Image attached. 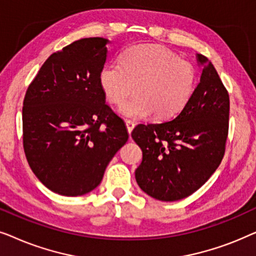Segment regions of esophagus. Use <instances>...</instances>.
Wrapping results in <instances>:
<instances>
[{"label": "esophagus", "instance_id": "1", "mask_svg": "<svg viewBox=\"0 0 256 256\" xmlns=\"http://www.w3.org/2000/svg\"><path fill=\"white\" fill-rule=\"evenodd\" d=\"M126 126H127V130H128V132H129V134H130V132H132V129L135 128L136 124H135L134 121H132V120H127V121H126Z\"/></svg>", "mask_w": 256, "mask_h": 256}]
</instances>
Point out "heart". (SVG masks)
<instances>
[{
	"label": "heart",
	"instance_id": "obj_1",
	"mask_svg": "<svg viewBox=\"0 0 256 256\" xmlns=\"http://www.w3.org/2000/svg\"><path fill=\"white\" fill-rule=\"evenodd\" d=\"M197 84V72L190 62L160 45H135L118 62H107L99 72V85L110 102L121 104L132 92L136 96L122 104V115L132 118L152 116L168 120L190 101Z\"/></svg>",
	"mask_w": 256,
	"mask_h": 256
}]
</instances>
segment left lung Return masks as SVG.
Listing matches in <instances>:
<instances>
[{"label":"left lung","mask_w":256,"mask_h":256,"mask_svg":"<svg viewBox=\"0 0 256 256\" xmlns=\"http://www.w3.org/2000/svg\"><path fill=\"white\" fill-rule=\"evenodd\" d=\"M200 82L176 118L160 124H138L132 138L142 149L135 171L138 186L162 202L186 198L197 191L222 163L228 135L230 96L208 58Z\"/></svg>","instance_id":"obj_1"}]
</instances>
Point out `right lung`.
Segmentation results:
<instances>
[{
	"instance_id": "add662e5",
	"label": "right lung",
	"mask_w": 256,
	"mask_h": 256,
	"mask_svg": "<svg viewBox=\"0 0 256 256\" xmlns=\"http://www.w3.org/2000/svg\"><path fill=\"white\" fill-rule=\"evenodd\" d=\"M108 42L82 38L52 54L24 98L28 163L38 180L58 194L76 197L94 190L129 138L99 85Z\"/></svg>"
}]
</instances>
